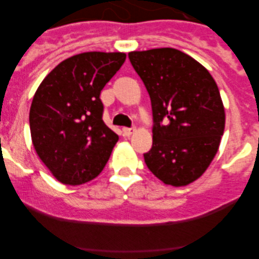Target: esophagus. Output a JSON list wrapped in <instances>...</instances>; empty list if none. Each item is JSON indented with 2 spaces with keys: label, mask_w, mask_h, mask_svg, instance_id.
I'll return each mask as SVG.
<instances>
[{
  "label": "esophagus",
  "mask_w": 259,
  "mask_h": 259,
  "mask_svg": "<svg viewBox=\"0 0 259 259\" xmlns=\"http://www.w3.org/2000/svg\"><path fill=\"white\" fill-rule=\"evenodd\" d=\"M134 132V127H122V134H124L125 137H129V135H132Z\"/></svg>",
  "instance_id": "esophagus-1"
}]
</instances>
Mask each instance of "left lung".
Masks as SVG:
<instances>
[{
  "label": "left lung",
  "mask_w": 259,
  "mask_h": 259,
  "mask_svg": "<svg viewBox=\"0 0 259 259\" xmlns=\"http://www.w3.org/2000/svg\"><path fill=\"white\" fill-rule=\"evenodd\" d=\"M153 111V145L144 154L149 170L182 187L199 178L215 156L224 132L219 89L204 66L177 49L129 52Z\"/></svg>",
  "instance_id": "1"
}]
</instances>
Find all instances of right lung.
<instances>
[{"label":"right lung","instance_id":"1","mask_svg":"<svg viewBox=\"0 0 259 259\" xmlns=\"http://www.w3.org/2000/svg\"><path fill=\"white\" fill-rule=\"evenodd\" d=\"M122 52H83L57 65L30 109L33 146L59 182H90L108 163L119 137L103 120L100 94L124 64Z\"/></svg>","mask_w":259,"mask_h":259}]
</instances>
